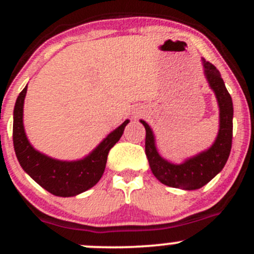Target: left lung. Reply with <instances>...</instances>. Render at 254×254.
Listing matches in <instances>:
<instances>
[{
	"label": "left lung",
	"mask_w": 254,
	"mask_h": 254,
	"mask_svg": "<svg viewBox=\"0 0 254 254\" xmlns=\"http://www.w3.org/2000/svg\"><path fill=\"white\" fill-rule=\"evenodd\" d=\"M204 75L217 97L219 106V131L209 148L180 164L165 161L158 153L156 140L149 125L140 120L146 129L145 151L153 175L164 185L183 190H197L209 183L223 170L229 158L233 143L234 107L230 93L226 90L220 73L212 63L202 60Z\"/></svg>",
	"instance_id": "8db88e82"
}]
</instances>
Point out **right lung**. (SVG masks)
<instances>
[{
	"label": "right lung",
	"instance_id": "right-lung-1",
	"mask_svg": "<svg viewBox=\"0 0 254 254\" xmlns=\"http://www.w3.org/2000/svg\"><path fill=\"white\" fill-rule=\"evenodd\" d=\"M28 85L19 93L13 112V145L24 172L50 193L73 197L85 192L100 181L105 172L109 149L124 132L129 120L111 132L89 156L79 161H58L36 151L29 142L23 124L24 98Z\"/></svg>",
	"mask_w": 254,
	"mask_h": 254
}]
</instances>
